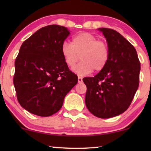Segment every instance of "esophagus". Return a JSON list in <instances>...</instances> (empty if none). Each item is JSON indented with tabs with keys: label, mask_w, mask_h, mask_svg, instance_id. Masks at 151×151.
Masks as SVG:
<instances>
[{
	"label": "esophagus",
	"mask_w": 151,
	"mask_h": 151,
	"mask_svg": "<svg viewBox=\"0 0 151 151\" xmlns=\"http://www.w3.org/2000/svg\"><path fill=\"white\" fill-rule=\"evenodd\" d=\"M78 81H79V83L82 82V78L80 77H78Z\"/></svg>",
	"instance_id": "34e87169"
}]
</instances>
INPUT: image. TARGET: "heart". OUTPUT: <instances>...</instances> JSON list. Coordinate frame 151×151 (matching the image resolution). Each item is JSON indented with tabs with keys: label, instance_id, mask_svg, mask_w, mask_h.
Returning a JSON list of instances; mask_svg holds the SVG:
<instances>
[{
	"label": "heart",
	"instance_id": "obj_1",
	"mask_svg": "<svg viewBox=\"0 0 151 151\" xmlns=\"http://www.w3.org/2000/svg\"><path fill=\"white\" fill-rule=\"evenodd\" d=\"M61 53L65 64L70 68L74 67L81 58L82 61L73 70L79 76H85L93 70L95 72L101 71L108 63L110 56L108 43L85 32L74 35L72 44L62 43Z\"/></svg>",
	"mask_w": 151,
	"mask_h": 151
}]
</instances>
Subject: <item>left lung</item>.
Here are the masks:
<instances>
[{
  "mask_svg": "<svg viewBox=\"0 0 151 151\" xmlns=\"http://www.w3.org/2000/svg\"><path fill=\"white\" fill-rule=\"evenodd\" d=\"M110 50L107 65L93 77H84L85 104L95 116L109 119L124 113L139 85L141 63L136 50L117 31L99 28Z\"/></svg>",
  "mask_w": 151,
  "mask_h": 151,
  "instance_id": "1",
  "label": "left lung"
}]
</instances>
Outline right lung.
Here are the masks:
<instances>
[{
    "label": "right lung",
    "mask_w": 151,
    "mask_h": 151,
    "mask_svg": "<svg viewBox=\"0 0 151 151\" xmlns=\"http://www.w3.org/2000/svg\"><path fill=\"white\" fill-rule=\"evenodd\" d=\"M70 32L63 26L43 27L24 41L15 62L13 84L20 106L35 115L50 116L63 104L78 82L61 53Z\"/></svg>",
    "instance_id": "1"
}]
</instances>
